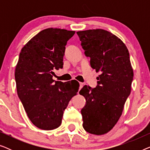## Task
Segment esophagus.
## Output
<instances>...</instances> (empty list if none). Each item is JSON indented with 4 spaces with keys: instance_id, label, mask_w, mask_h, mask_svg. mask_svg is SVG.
<instances>
[{
    "instance_id": "obj_1",
    "label": "esophagus",
    "mask_w": 150,
    "mask_h": 150,
    "mask_svg": "<svg viewBox=\"0 0 150 150\" xmlns=\"http://www.w3.org/2000/svg\"><path fill=\"white\" fill-rule=\"evenodd\" d=\"M79 84H80V89H81V88L83 87V83H79Z\"/></svg>"
}]
</instances>
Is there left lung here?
Segmentation results:
<instances>
[{
  "mask_svg": "<svg viewBox=\"0 0 150 150\" xmlns=\"http://www.w3.org/2000/svg\"><path fill=\"white\" fill-rule=\"evenodd\" d=\"M90 65L100 74L97 86L85 85L79 93L85 98L81 110L83 126L87 132L102 135L111 130L122 115L131 91L133 69L130 54L122 40L103 29L78 31Z\"/></svg>",
  "mask_w": 150,
  "mask_h": 150,
  "instance_id": "obj_1",
  "label": "left lung"
}]
</instances>
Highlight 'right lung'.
Segmentation results:
<instances>
[{
  "label": "right lung",
  "instance_id": "add662e5",
  "mask_svg": "<svg viewBox=\"0 0 150 150\" xmlns=\"http://www.w3.org/2000/svg\"><path fill=\"white\" fill-rule=\"evenodd\" d=\"M75 31L49 28L33 37L21 50L16 67L18 96L33 124L50 130L60 126L63 111L79 91L76 80L52 79L63 68L67 41Z\"/></svg>",
  "mask_w": 150,
  "mask_h": 150
}]
</instances>
